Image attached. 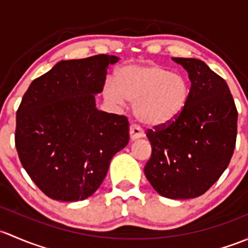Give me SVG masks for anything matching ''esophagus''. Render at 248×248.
Instances as JSON below:
<instances>
[{"instance_id": "1", "label": "esophagus", "mask_w": 248, "mask_h": 248, "mask_svg": "<svg viewBox=\"0 0 248 248\" xmlns=\"http://www.w3.org/2000/svg\"><path fill=\"white\" fill-rule=\"evenodd\" d=\"M143 136H144V132H143L141 127L137 126V125H131V126H130V139H131L132 141L142 139Z\"/></svg>"}]
</instances>
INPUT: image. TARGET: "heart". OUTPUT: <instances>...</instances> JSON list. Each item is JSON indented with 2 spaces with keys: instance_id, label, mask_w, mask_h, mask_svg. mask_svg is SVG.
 <instances>
[{
  "instance_id": "obj_1",
  "label": "heart",
  "mask_w": 248,
  "mask_h": 248,
  "mask_svg": "<svg viewBox=\"0 0 248 248\" xmlns=\"http://www.w3.org/2000/svg\"><path fill=\"white\" fill-rule=\"evenodd\" d=\"M104 95L114 106L132 103L137 121L148 126H165L175 121L187 106L190 86L185 76L159 64L127 65L107 81Z\"/></svg>"
}]
</instances>
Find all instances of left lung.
<instances>
[{"label":"left lung","instance_id":"8db88e82","mask_svg":"<svg viewBox=\"0 0 248 248\" xmlns=\"http://www.w3.org/2000/svg\"><path fill=\"white\" fill-rule=\"evenodd\" d=\"M172 60L188 73L190 98L173 123L147 132L152 156L144 174L162 197L190 200L205 193L228 167L238 111L226 81L203 61Z\"/></svg>","mask_w":248,"mask_h":248}]
</instances>
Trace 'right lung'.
Masks as SVG:
<instances>
[{
	"instance_id": "obj_1",
	"label": "right lung",
	"mask_w": 248,
	"mask_h": 248,
	"mask_svg": "<svg viewBox=\"0 0 248 248\" xmlns=\"http://www.w3.org/2000/svg\"><path fill=\"white\" fill-rule=\"evenodd\" d=\"M117 56L61 61L32 81L16 112L15 147L22 167L51 200L91 197L112 157L129 143L126 117L99 111L95 95Z\"/></svg>"
}]
</instances>
